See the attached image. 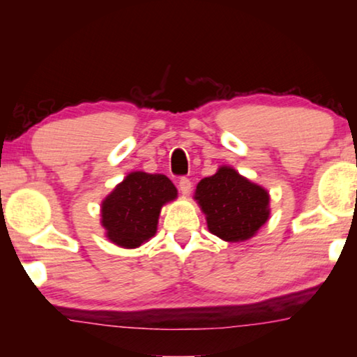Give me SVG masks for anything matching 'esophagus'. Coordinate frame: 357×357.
Wrapping results in <instances>:
<instances>
[{"instance_id": "obj_1", "label": "esophagus", "mask_w": 357, "mask_h": 357, "mask_svg": "<svg viewBox=\"0 0 357 357\" xmlns=\"http://www.w3.org/2000/svg\"><path fill=\"white\" fill-rule=\"evenodd\" d=\"M179 190H181V193H183V195H187V193H190V190H192L190 179L181 178L179 179Z\"/></svg>"}]
</instances>
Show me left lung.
I'll list each match as a JSON object with an SVG mask.
<instances>
[{
	"label": "left lung",
	"mask_w": 357,
	"mask_h": 357,
	"mask_svg": "<svg viewBox=\"0 0 357 357\" xmlns=\"http://www.w3.org/2000/svg\"><path fill=\"white\" fill-rule=\"evenodd\" d=\"M193 198L206 217L209 231L227 243L253 238L271 214L269 192L227 165L202 179Z\"/></svg>",
	"instance_id": "8db88e82"
}]
</instances>
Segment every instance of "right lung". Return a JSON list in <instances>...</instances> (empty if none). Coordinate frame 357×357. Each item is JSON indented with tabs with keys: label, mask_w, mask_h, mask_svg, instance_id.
Masks as SVG:
<instances>
[{
	"label": "right lung",
	"mask_w": 357,
	"mask_h": 357,
	"mask_svg": "<svg viewBox=\"0 0 357 357\" xmlns=\"http://www.w3.org/2000/svg\"><path fill=\"white\" fill-rule=\"evenodd\" d=\"M178 198L165 174L132 172L100 204L107 239L123 249H137L154 236L160 209Z\"/></svg>",
	"instance_id": "1"
}]
</instances>
